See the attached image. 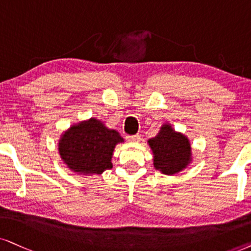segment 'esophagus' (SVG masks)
Returning a JSON list of instances; mask_svg holds the SVG:
<instances>
[{
	"mask_svg": "<svg viewBox=\"0 0 251 251\" xmlns=\"http://www.w3.org/2000/svg\"><path fill=\"white\" fill-rule=\"evenodd\" d=\"M127 139L128 141H133V142H138L140 140V135L139 134H133V135H127Z\"/></svg>",
	"mask_w": 251,
	"mask_h": 251,
	"instance_id": "esophagus-1",
	"label": "esophagus"
}]
</instances>
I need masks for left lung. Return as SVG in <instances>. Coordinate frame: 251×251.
Masks as SVG:
<instances>
[{
  "mask_svg": "<svg viewBox=\"0 0 251 251\" xmlns=\"http://www.w3.org/2000/svg\"><path fill=\"white\" fill-rule=\"evenodd\" d=\"M154 153V167L167 175H173L184 169L191 160V147L185 136L164 125L154 138L149 139Z\"/></svg>",
  "mask_w": 251,
  "mask_h": 251,
  "instance_id": "obj_1",
  "label": "left lung"
}]
</instances>
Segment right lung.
Instances as JSON below:
<instances>
[{"label":"right lung","instance_id":"right-lung-1","mask_svg":"<svg viewBox=\"0 0 251 251\" xmlns=\"http://www.w3.org/2000/svg\"><path fill=\"white\" fill-rule=\"evenodd\" d=\"M122 141L118 132L91 118L72 126L62 135L59 151L63 162L75 173L102 174L112 168L113 149Z\"/></svg>","mask_w":251,"mask_h":251}]
</instances>
